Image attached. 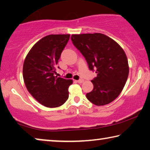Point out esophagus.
Here are the masks:
<instances>
[{"instance_id":"1","label":"esophagus","mask_w":150,"mask_h":150,"mask_svg":"<svg viewBox=\"0 0 150 150\" xmlns=\"http://www.w3.org/2000/svg\"><path fill=\"white\" fill-rule=\"evenodd\" d=\"M78 83H82V82H84V80H82V79H80V80H78V81H77Z\"/></svg>"}]
</instances>
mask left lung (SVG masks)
<instances>
[{"mask_svg":"<svg viewBox=\"0 0 150 150\" xmlns=\"http://www.w3.org/2000/svg\"><path fill=\"white\" fill-rule=\"evenodd\" d=\"M73 44L84 56L91 70H96L94 88L86 98L94 105L109 104L121 93L127 80L129 64L125 52L116 41L104 34H74Z\"/></svg>","mask_w":150,"mask_h":150,"instance_id":"obj_1","label":"left lung"}]
</instances>
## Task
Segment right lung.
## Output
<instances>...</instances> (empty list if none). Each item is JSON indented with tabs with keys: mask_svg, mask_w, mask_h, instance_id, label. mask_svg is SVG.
Returning a JSON list of instances; mask_svg holds the SVG:
<instances>
[{
	"mask_svg": "<svg viewBox=\"0 0 150 150\" xmlns=\"http://www.w3.org/2000/svg\"><path fill=\"white\" fill-rule=\"evenodd\" d=\"M70 36L52 34L44 37L32 47L25 59L23 76L25 86L32 96L45 107H60L68 98V88L72 80L55 74Z\"/></svg>",
	"mask_w": 150,
	"mask_h": 150,
	"instance_id": "obj_1",
	"label": "right lung"
}]
</instances>
